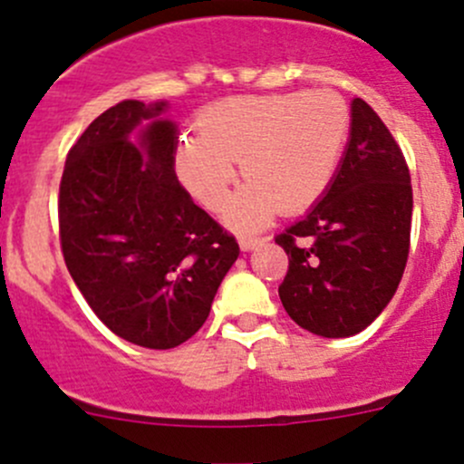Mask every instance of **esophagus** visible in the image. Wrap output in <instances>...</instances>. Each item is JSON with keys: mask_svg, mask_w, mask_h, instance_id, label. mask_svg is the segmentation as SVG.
I'll use <instances>...</instances> for the list:
<instances>
[{"mask_svg": "<svg viewBox=\"0 0 464 464\" xmlns=\"http://www.w3.org/2000/svg\"><path fill=\"white\" fill-rule=\"evenodd\" d=\"M262 237H251V236H245V237H240V249L242 251H251V249H256V246L258 245H262Z\"/></svg>", "mask_w": 464, "mask_h": 464, "instance_id": "esophagus-1", "label": "esophagus"}]
</instances>
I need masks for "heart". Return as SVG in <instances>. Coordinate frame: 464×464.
I'll use <instances>...</instances> for the list:
<instances>
[{
  "label": "heart",
  "instance_id": "heart-1",
  "mask_svg": "<svg viewBox=\"0 0 464 464\" xmlns=\"http://www.w3.org/2000/svg\"><path fill=\"white\" fill-rule=\"evenodd\" d=\"M353 114L334 92L231 96L198 116V137L175 148V172L204 208L219 210L237 179L249 184L228 204L227 222L251 231L276 210L296 215L319 204L334 181Z\"/></svg>",
  "mask_w": 464,
  "mask_h": 464
}]
</instances>
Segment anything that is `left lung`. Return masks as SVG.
Listing matches in <instances>:
<instances>
[{"label": "left lung", "mask_w": 464, "mask_h": 464, "mask_svg": "<svg viewBox=\"0 0 464 464\" xmlns=\"http://www.w3.org/2000/svg\"><path fill=\"white\" fill-rule=\"evenodd\" d=\"M413 188L392 134L362 98L325 198L276 245L289 256L278 294L303 330L341 339L366 330L395 296L411 246Z\"/></svg>", "instance_id": "left-lung-1"}]
</instances>
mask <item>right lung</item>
<instances>
[{"label":"right lung","instance_id":"right-lung-1","mask_svg":"<svg viewBox=\"0 0 464 464\" xmlns=\"http://www.w3.org/2000/svg\"><path fill=\"white\" fill-rule=\"evenodd\" d=\"M166 107L123 101L92 121L69 150L58 198L73 283L116 336L152 350L177 348L204 325L240 256L177 179Z\"/></svg>","mask_w":464,"mask_h":464}]
</instances>
